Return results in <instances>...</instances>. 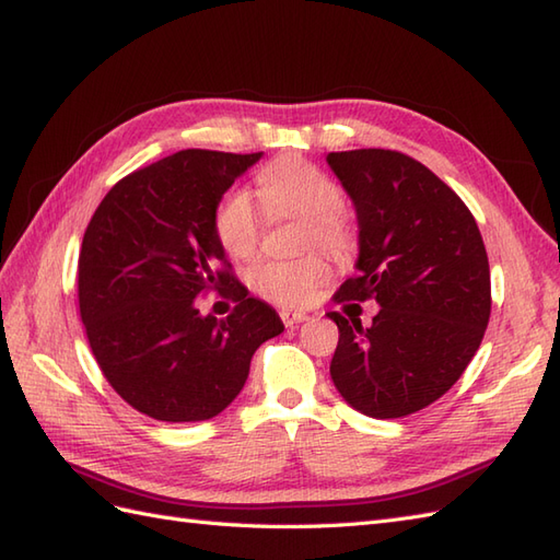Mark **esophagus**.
Returning a JSON list of instances; mask_svg holds the SVG:
<instances>
[{
  "instance_id": "1",
  "label": "esophagus",
  "mask_w": 560,
  "mask_h": 560,
  "mask_svg": "<svg viewBox=\"0 0 560 560\" xmlns=\"http://www.w3.org/2000/svg\"><path fill=\"white\" fill-rule=\"evenodd\" d=\"M280 318H282V323L288 325V327H294V325H299V323H304L308 316L304 311H292V308H282L280 311Z\"/></svg>"
}]
</instances>
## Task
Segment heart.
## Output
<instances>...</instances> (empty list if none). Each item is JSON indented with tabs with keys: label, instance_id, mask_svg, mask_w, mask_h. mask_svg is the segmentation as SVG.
<instances>
[{
	"label": "heart",
	"instance_id": "1",
	"mask_svg": "<svg viewBox=\"0 0 560 560\" xmlns=\"http://www.w3.org/2000/svg\"><path fill=\"white\" fill-rule=\"evenodd\" d=\"M258 197L272 218H302L308 230L304 249H320L345 256L353 249V228L342 213L345 192L330 175L302 159L270 163L256 177ZM213 235L223 252L247 261L261 240V213L247 189H230L213 211ZM330 278L323 256L299 261H264L252 268V288L268 302L282 306L306 304L320 284Z\"/></svg>",
	"mask_w": 560,
	"mask_h": 560
}]
</instances>
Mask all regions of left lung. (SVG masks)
Masks as SVG:
<instances>
[{
  "label": "left lung",
  "instance_id": "8db88e82",
  "mask_svg": "<svg viewBox=\"0 0 560 560\" xmlns=\"http://www.w3.org/2000/svg\"><path fill=\"white\" fill-rule=\"evenodd\" d=\"M357 209L359 261L335 294L380 304L373 323L339 327L330 375L371 418H404L438 401L466 371L489 323L485 242L466 203L420 161L392 149L327 154Z\"/></svg>",
  "mask_w": 560,
  "mask_h": 560
}]
</instances>
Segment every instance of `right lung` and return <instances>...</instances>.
Instances as JSON below:
<instances>
[{"label":"right lung","instance_id":"right-lung-1","mask_svg":"<svg viewBox=\"0 0 560 560\" xmlns=\"http://www.w3.org/2000/svg\"><path fill=\"white\" fill-rule=\"evenodd\" d=\"M264 156L185 149L118 180L94 211L78 258V302L104 377L140 413L199 422L233 404L254 351L284 330L276 308L235 280L213 211ZM230 287L229 291L226 288ZM226 289L228 319L196 296Z\"/></svg>","mask_w":560,"mask_h":560}]
</instances>
